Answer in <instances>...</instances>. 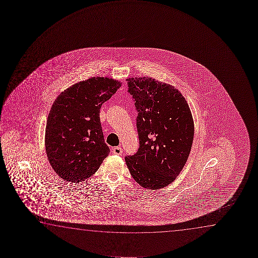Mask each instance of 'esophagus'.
Wrapping results in <instances>:
<instances>
[{
	"label": "esophagus",
	"mask_w": 258,
	"mask_h": 258,
	"mask_svg": "<svg viewBox=\"0 0 258 258\" xmlns=\"http://www.w3.org/2000/svg\"><path fill=\"white\" fill-rule=\"evenodd\" d=\"M113 153L114 155H120L122 153V149L120 146H116L113 149Z\"/></svg>",
	"instance_id": "1"
}]
</instances>
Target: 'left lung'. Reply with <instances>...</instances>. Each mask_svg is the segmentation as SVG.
<instances>
[{
  "label": "left lung",
  "instance_id": "left-lung-1",
  "mask_svg": "<svg viewBox=\"0 0 258 258\" xmlns=\"http://www.w3.org/2000/svg\"><path fill=\"white\" fill-rule=\"evenodd\" d=\"M138 110L139 149L127 156V168L147 189L168 186L183 169L194 139V120L186 99L173 85L154 78H127Z\"/></svg>",
  "mask_w": 258,
  "mask_h": 258
}]
</instances>
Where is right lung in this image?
<instances>
[{"label":"right lung","instance_id":"obj_1","mask_svg":"<svg viewBox=\"0 0 258 258\" xmlns=\"http://www.w3.org/2000/svg\"><path fill=\"white\" fill-rule=\"evenodd\" d=\"M121 86L113 78L92 77L58 95L47 117L46 156L53 171L67 181H85L109 154L99 111Z\"/></svg>","mask_w":258,"mask_h":258}]
</instances>
